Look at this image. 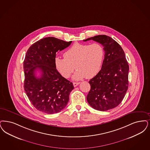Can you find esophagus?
<instances>
[{"mask_svg":"<svg viewBox=\"0 0 150 150\" xmlns=\"http://www.w3.org/2000/svg\"><path fill=\"white\" fill-rule=\"evenodd\" d=\"M80 83H76V82H74V83H73V85H74V87H76V86H77Z\"/></svg>","mask_w":150,"mask_h":150,"instance_id":"esophagus-1","label":"esophagus"}]
</instances>
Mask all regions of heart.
Wrapping results in <instances>:
<instances>
[{"label": "heart", "mask_w": 150, "mask_h": 150, "mask_svg": "<svg viewBox=\"0 0 150 150\" xmlns=\"http://www.w3.org/2000/svg\"><path fill=\"white\" fill-rule=\"evenodd\" d=\"M104 56V49L99 43H76L65 52L64 58L56 57L54 63L58 71L65 78H69L75 68L77 70L72 79L79 80L96 76L100 70Z\"/></svg>", "instance_id": "b5f03b06"}]
</instances>
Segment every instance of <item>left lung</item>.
I'll use <instances>...</instances> for the list:
<instances>
[{
	"label": "left lung",
	"instance_id": "8db88e82",
	"mask_svg": "<svg viewBox=\"0 0 150 150\" xmlns=\"http://www.w3.org/2000/svg\"><path fill=\"white\" fill-rule=\"evenodd\" d=\"M89 40L100 43L105 54L101 70L89 81L91 88L86 99L92 108L106 111L117 107L125 96L129 66L123 50L112 38L98 35L84 41Z\"/></svg>",
	"mask_w": 150,
	"mask_h": 150
}]
</instances>
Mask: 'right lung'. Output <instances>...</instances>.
I'll use <instances>...</instances> for the list:
<instances>
[{"instance_id": "right-lung-1", "label": "right lung", "mask_w": 150, "mask_h": 150, "mask_svg": "<svg viewBox=\"0 0 150 150\" xmlns=\"http://www.w3.org/2000/svg\"><path fill=\"white\" fill-rule=\"evenodd\" d=\"M71 42L48 37L34 43L27 51L23 62L24 90L39 111L57 113L65 108L69 102L74 86L57 71L54 59L56 53ZM37 70L41 72L40 77L36 76Z\"/></svg>"}]
</instances>
